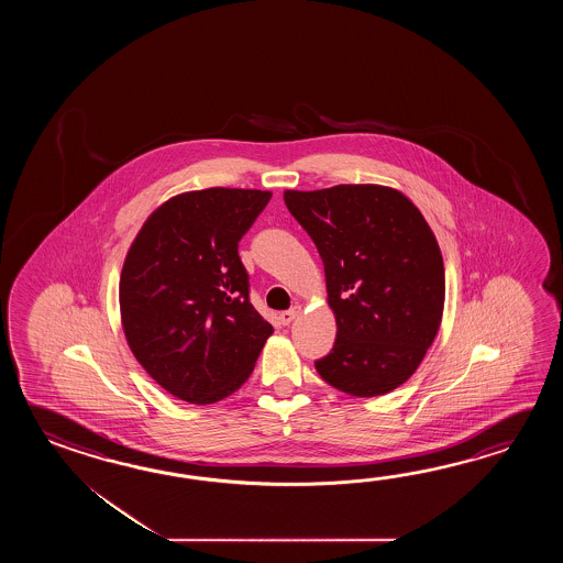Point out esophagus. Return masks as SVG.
<instances>
[{
	"instance_id": "esophagus-1",
	"label": "esophagus",
	"mask_w": 563,
	"mask_h": 563,
	"mask_svg": "<svg viewBox=\"0 0 563 563\" xmlns=\"http://www.w3.org/2000/svg\"><path fill=\"white\" fill-rule=\"evenodd\" d=\"M299 311H301L299 306H294L291 310L282 311V313H279V322L284 323V325H289V323L298 318Z\"/></svg>"
}]
</instances>
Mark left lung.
<instances>
[{"label":"left lung","instance_id":"obj_1","mask_svg":"<svg viewBox=\"0 0 563 563\" xmlns=\"http://www.w3.org/2000/svg\"><path fill=\"white\" fill-rule=\"evenodd\" d=\"M322 257L334 347L316 360L346 395L380 396L407 383L439 332L444 265L415 203L383 185L284 192Z\"/></svg>","mask_w":563,"mask_h":563}]
</instances>
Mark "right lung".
<instances>
[{
    "label": "right lung",
    "instance_id": "right-lung-1",
    "mask_svg": "<svg viewBox=\"0 0 563 563\" xmlns=\"http://www.w3.org/2000/svg\"><path fill=\"white\" fill-rule=\"evenodd\" d=\"M257 189L183 192L144 221L120 274L134 358L167 393L213 405L250 378L274 334L250 301L240 241L269 203Z\"/></svg>",
    "mask_w": 563,
    "mask_h": 563
}]
</instances>
